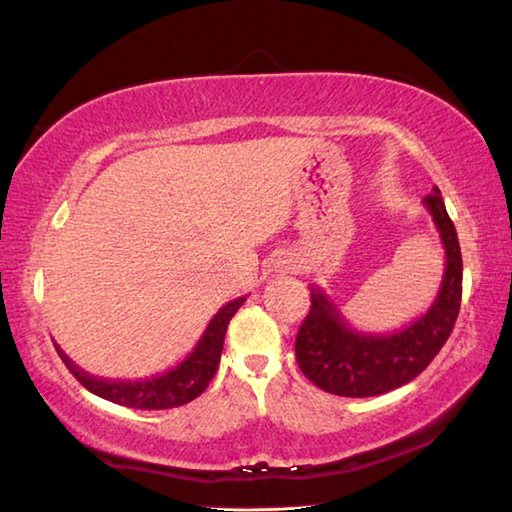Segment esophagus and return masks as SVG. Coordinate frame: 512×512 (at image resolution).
<instances>
[{"label": "esophagus", "mask_w": 512, "mask_h": 512, "mask_svg": "<svg viewBox=\"0 0 512 512\" xmlns=\"http://www.w3.org/2000/svg\"><path fill=\"white\" fill-rule=\"evenodd\" d=\"M275 271L277 273H296L298 271V264L293 262V259H289V257H282V259H277Z\"/></svg>", "instance_id": "esophagus-1"}]
</instances>
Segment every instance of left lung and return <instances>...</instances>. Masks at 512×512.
I'll return each instance as SVG.
<instances>
[{
	"instance_id": "8db88e82",
	"label": "left lung",
	"mask_w": 512,
	"mask_h": 512,
	"mask_svg": "<svg viewBox=\"0 0 512 512\" xmlns=\"http://www.w3.org/2000/svg\"><path fill=\"white\" fill-rule=\"evenodd\" d=\"M445 248V275L433 305L393 334H363L345 323L339 307L311 287V307L296 336V361L309 381L341 397H372L409 384L429 366L452 334L461 309L463 259L456 228L440 189L424 198Z\"/></svg>"
}]
</instances>
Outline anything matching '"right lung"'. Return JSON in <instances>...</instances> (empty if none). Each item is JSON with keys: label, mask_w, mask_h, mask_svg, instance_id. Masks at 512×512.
I'll return each mask as SVG.
<instances>
[{"label": "right lung", "mask_w": 512, "mask_h": 512, "mask_svg": "<svg viewBox=\"0 0 512 512\" xmlns=\"http://www.w3.org/2000/svg\"><path fill=\"white\" fill-rule=\"evenodd\" d=\"M244 302L246 298H237L230 300L228 305H223L210 320V325L205 327L203 336L198 339L196 348L189 352V357L180 361L178 366H173L171 370L162 372V375H155L151 379L121 381L88 375V372L76 366L56 343L54 345L69 372H72L90 393L103 397V400L128 406V409H173V406H183L196 400L216 375V368H219L223 352L225 329H228L230 318L237 314V309L244 305Z\"/></svg>", "instance_id": "obj_1"}]
</instances>
